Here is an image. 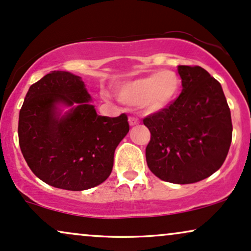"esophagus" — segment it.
<instances>
[{
	"mask_svg": "<svg viewBox=\"0 0 251 251\" xmlns=\"http://www.w3.org/2000/svg\"><path fill=\"white\" fill-rule=\"evenodd\" d=\"M128 121H129V125H130L131 126L138 125V123H140V120H138L137 117H132V116H130V117H129Z\"/></svg>",
	"mask_w": 251,
	"mask_h": 251,
	"instance_id": "1",
	"label": "esophagus"
}]
</instances>
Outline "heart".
I'll return each mask as SVG.
<instances>
[{
  "label": "heart",
  "mask_w": 251,
  "mask_h": 251,
  "mask_svg": "<svg viewBox=\"0 0 251 251\" xmlns=\"http://www.w3.org/2000/svg\"><path fill=\"white\" fill-rule=\"evenodd\" d=\"M180 87L178 74L165 70L125 82L117 89V95L126 103L140 104L148 113H158L171 106Z\"/></svg>",
  "instance_id": "b5f03b06"
}]
</instances>
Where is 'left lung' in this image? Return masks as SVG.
Instances as JSON below:
<instances>
[{
	"label": "left lung",
	"mask_w": 251,
	"mask_h": 251,
	"mask_svg": "<svg viewBox=\"0 0 251 251\" xmlns=\"http://www.w3.org/2000/svg\"><path fill=\"white\" fill-rule=\"evenodd\" d=\"M182 91L171 106L145 117V157L164 181L192 184L218 171L231 143L230 109L220 82L200 66L179 65Z\"/></svg>",
	"instance_id": "1"
}]
</instances>
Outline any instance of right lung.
<instances>
[{
	"label": "right lung",
	"mask_w": 251,
	"mask_h": 251,
	"mask_svg": "<svg viewBox=\"0 0 251 251\" xmlns=\"http://www.w3.org/2000/svg\"><path fill=\"white\" fill-rule=\"evenodd\" d=\"M91 102L82 79L66 71H53L30 86L20 111L18 140L40 180L83 191L109 177L116 147L129 132L128 117L98 115Z\"/></svg>",
	"instance_id": "add662e5"
}]
</instances>
